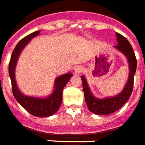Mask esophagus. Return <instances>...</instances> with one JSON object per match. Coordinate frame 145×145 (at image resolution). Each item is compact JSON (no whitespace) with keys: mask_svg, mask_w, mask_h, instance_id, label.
Masks as SVG:
<instances>
[{"mask_svg":"<svg viewBox=\"0 0 145 145\" xmlns=\"http://www.w3.org/2000/svg\"><path fill=\"white\" fill-rule=\"evenodd\" d=\"M84 67L83 66H78V67H76V69H75V71H76V73H82V72L84 71Z\"/></svg>","mask_w":145,"mask_h":145,"instance_id":"esophagus-1","label":"esophagus"}]
</instances>
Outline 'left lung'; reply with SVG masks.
Returning a JSON list of instances; mask_svg holds the SVG:
<instances>
[{"instance_id":"left-lung-1","label":"left lung","mask_w":145,"mask_h":145,"mask_svg":"<svg viewBox=\"0 0 145 145\" xmlns=\"http://www.w3.org/2000/svg\"><path fill=\"white\" fill-rule=\"evenodd\" d=\"M116 35L117 39H118V45L114 47L127 56L129 64V79L123 91L120 93V94L114 97L106 98L103 99H97L91 94L84 76H81L82 79V86H83V91H84L87 106L91 112L94 114H99V115H106V114H112L120 109V108L127 103L133 92L134 76H135L136 67H137V61H136L135 52L133 51L131 44L129 43V42L127 38L118 33H117Z\"/></svg>"}]
</instances>
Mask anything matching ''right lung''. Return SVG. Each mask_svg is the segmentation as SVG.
Segmentation results:
<instances>
[{"label":"right lung","instance_id":"1","mask_svg":"<svg viewBox=\"0 0 145 145\" xmlns=\"http://www.w3.org/2000/svg\"><path fill=\"white\" fill-rule=\"evenodd\" d=\"M40 33V31L33 32L18 42L12 52L9 63V74L11 79L12 93L18 103L32 115L44 118L51 116L58 111L63 99V90L67 82H69V78L72 77V74L67 73L57 78L55 81L54 91L50 97H47L46 99L27 97L18 91L15 79V67L16 62L24 47L28 43L31 38L37 36Z\"/></svg>","mask_w":145,"mask_h":145}]
</instances>
